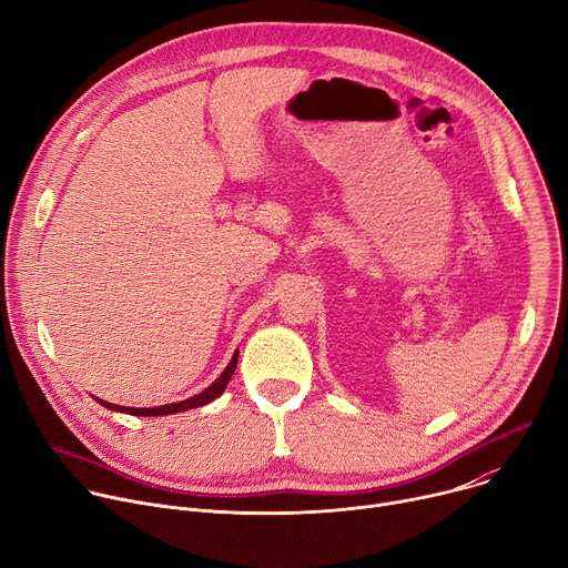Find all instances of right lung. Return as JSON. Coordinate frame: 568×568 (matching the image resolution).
<instances>
[{
    "label": "right lung",
    "instance_id": "right-lung-1",
    "mask_svg": "<svg viewBox=\"0 0 568 568\" xmlns=\"http://www.w3.org/2000/svg\"><path fill=\"white\" fill-rule=\"evenodd\" d=\"M237 367V351L235 355L231 357L229 367L224 369V374L211 385L205 387L201 394L187 398V400H179V403H170V405H159V407H122V405H113V403H106V400H99L104 407L109 409H120V412H129V415H135V417H161V415H174V412H183V409H192V407H199V405H205L215 400L217 396H222V392L226 389L233 372Z\"/></svg>",
    "mask_w": 568,
    "mask_h": 568
}]
</instances>
